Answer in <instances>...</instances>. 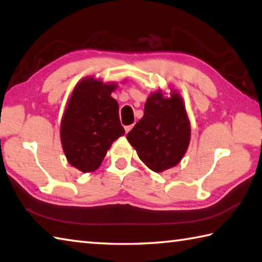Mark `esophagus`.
<instances>
[{"instance_id": "obj_1", "label": "esophagus", "mask_w": 262, "mask_h": 262, "mask_svg": "<svg viewBox=\"0 0 262 262\" xmlns=\"http://www.w3.org/2000/svg\"><path fill=\"white\" fill-rule=\"evenodd\" d=\"M133 126H134V125L125 126V132H126V134H127V133H129V132H130V129H132V128H133Z\"/></svg>"}]
</instances>
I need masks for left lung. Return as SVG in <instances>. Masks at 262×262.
I'll return each mask as SVG.
<instances>
[{
  "instance_id": "1",
  "label": "left lung",
  "mask_w": 262,
  "mask_h": 262,
  "mask_svg": "<svg viewBox=\"0 0 262 262\" xmlns=\"http://www.w3.org/2000/svg\"><path fill=\"white\" fill-rule=\"evenodd\" d=\"M189 137L191 126L182 97L176 92L165 97L160 91L147 97L144 116L127 134L141 160L156 172L179 163Z\"/></svg>"
}]
</instances>
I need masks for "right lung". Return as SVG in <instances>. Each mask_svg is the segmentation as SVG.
Returning a JSON list of instances; mask_svg holds the SVG:
<instances>
[{
  "mask_svg": "<svg viewBox=\"0 0 262 262\" xmlns=\"http://www.w3.org/2000/svg\"><path fill=\"white\" fill-rule=\"evenodd\" d=\"M116 85L85 78L73 91L61 121V143L71 166L83 172L100 167L112 143L125 134L119 105L111 97Z\"/></svg>",
  "mask_w": 262,
  "mask_h": 262,
  "instance_id": "add662e5",
  "label": "right lung"
}]
</instances>
